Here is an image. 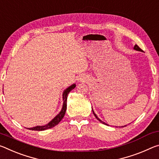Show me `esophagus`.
<instances>
[{"mask_svg": "<svg viewBox=\"0 0 159 159\" xmlns=\"http://www.w3.org/2000/svg\"><path fill=\"white\" fill-rule=\"evenodd\" d=\"M80 82H84V80H83L82 78H80Z\"/></svg>", "mask_w": 159, "mask_h": 159, "instance_id": "esophagus-1", "label": "esophagus"}]
</instances>
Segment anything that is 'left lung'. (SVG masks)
I'll return each instance as SVG.
<instances>
[{"label":"left lung","instance_id":"1","mask_svg":"<svg viewBox=\"0 0 159 159\" xmlns=\"http://www.w3.org/2000/svg\"><path fill=\"white\" fill-rule=\"evenodd\" d=\"M134 49V50H136V51H142V49L141 48H140L139 47V46H137V44H135V45H134V48H133ZM92 111H93V115H94V116L96 117V118H97V120H98V121H100L101 122V123H102L103 124H104V125H108V124H106V123H104V122H103L102 120H100L99 118H98V116H97V115H96V113H94V112H93V108H92ZM126 125H125V127ZM122 127H124V126H122Z\"/></svg>","mask_w":159,"mask_h":159}]
</instances>
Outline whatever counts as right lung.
I'll return each instance as SVG.
<instances>
[{
	"label": "right lung",
	"instance_id": "right-lung-1",
	"mask_svg": "<svg viewBox=\"0 0 159 159\" xmlns=\"http://www.w3.org/2000/svg\"><path fill=\"white\" fill-rule=\"evenodd\" d=\"M76 87V84H72V85H70V87H68L64 90L63 93H62V100H63V103H62V107L61 111H60V113L57 115L56 117H54V118H53L48 123L44 125H38L36 127H32V128H28L29 129H31V130H36V131H43V130H46L47 129H50L52 128V127H55L56 125H58L60 121L63 118L65 114H66V108H67V95L70 93V92L71 90H72L74 88Z\"/></svg>",
	"mask_w": 159,
	"mask_h": 159
}]
</instances>
